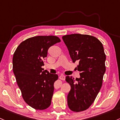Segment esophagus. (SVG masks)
I'll use <instances>...</instances> for the list:
<instances>
[{"mask_svg":"<svg viewBox=\"0 0 120 120\" xmlns=\"http://www.w3.org/2000/svg\"><path fill=\"white\" fill-rule=\"evenodd\" d=\"M59 79H60L61 80H65V76H64V75H60V76H59Z\"/></svg>","mask_w":120,"mask_h":120,"instance_id":"34e87169","label":"esophagus"}]
</instances>
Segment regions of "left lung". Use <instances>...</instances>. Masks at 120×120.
I'll return each mask as SVG.
<instances>
[{
  "instance_id": "8db88e82",
  "label": "left lung",
  "mask_w": 120,
  "mask_h": 120,
  "mask_svg": "<svg viewBox=\"0 0 120 120\" xmlns=\"http://www.w3.org/2000/svg\"><path fill=\"white\" fill-rule=\"evenodd\" d=\"M72 61H78L80 78L67 76L71 85L67 96L69 108L76 112L89 108L94 102L102 84L106 67V55L103 45L96 38L75 34L62 37Z\"/></svg>"
}]
</instances>
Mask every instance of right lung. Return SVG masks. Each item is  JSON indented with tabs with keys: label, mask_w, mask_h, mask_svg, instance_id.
Returning a JSON list of instances; mask_svg holds the SVG:
<instances>
[{
	"label": "right lung",
	"mask_w": 120,
	"mask_h": 120,
	"mask_svg": "<svg viewBox=\"0 0 120 120\" xmlns=\"http://www.w3.org/2000/svg\"><path fill=\"white\" fill-rule=\"evenodd\" d=\"M61 41L55 36L28 38L17 47L13 56V72L24 100L37 110L48 108L51 104L58 75L44 71L49 48Z\"/></svg>",
	"instance_id": "right-lung-1"
}]
</instances>
